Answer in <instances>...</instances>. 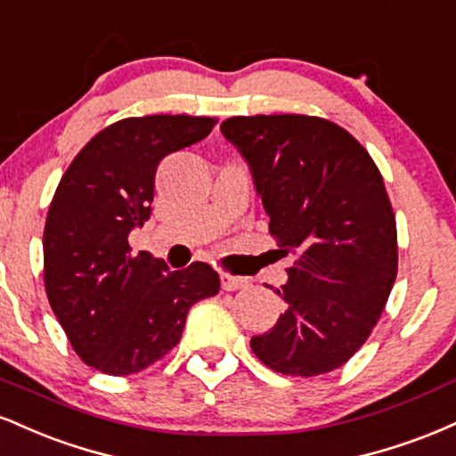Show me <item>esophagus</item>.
Here are the masks:
<instances>
[{"instance_id": "34e87169", "label": "esophagus", "mask_w": 456, "mask_h": 456, "mask_svg": "<svg viewBox=\"0 0 456 456\" xmlns=\"http://www.w3.org/2000/svg\"><path fill=\"white\" fill-rule=\"evenodd\" d=\"M221 282H223L224 291H235V289H244V287L248 285V279H244V276H233V274H229V272H223Z\"/></svg>"}]
</instances>
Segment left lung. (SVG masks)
<instances>
[{"label": "left lung", "mask_w": 456, "mask_h": 456, "mask_svg": "<svg viewBox=\"0 0 456 456\" xmlns=\"http://www.w3.org/2000/svg\"><path fill=\"white\" fill-rule=\"evenodd\" d=\"M223 134L248 160L282 255L285 313L250 338L257 358L315 378L366 343L399 270L396 218L384 177L354 134L315 115H235Z\"/></svg>", "instance_id": "left-lung-1"}]
</instances>
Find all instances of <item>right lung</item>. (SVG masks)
Instances as JSON below:
<instances>
[{"instance_id": "1", "label": "right lung", "mask_w": 456, "mask_h": 456, "mask_svg": "<svg viewBox=\"0 0 456 456\" xmlns=\"http://www.w3.org/2000/svg\"><path fill=\"white\" fill-rule=\"evenodd\" d=\"M216 118H126L83 145L49 206L45 289L78 358L107 375L148 369L180 343L195 302L221 279L195 261L171 272L162 259L130 253L128 233L150 218L156 167L206 139Z\"/></svg>"}]
</instances>
